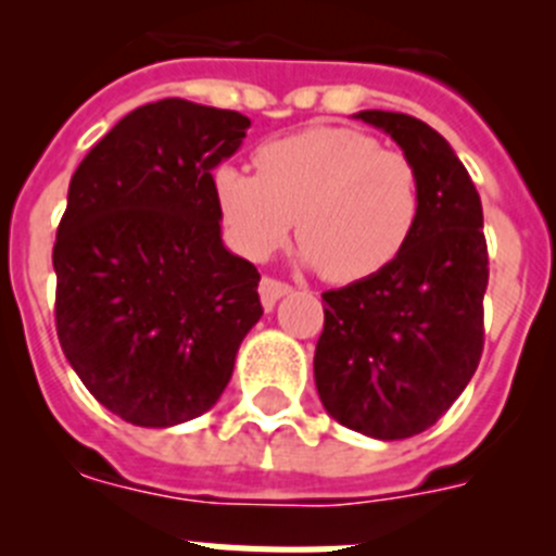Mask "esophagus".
Returning a JSON list of instances; mask_svg holds the SVG:
<instances>
[{"instance_id": "obj_1", "label": "esophagus", "mask_w": 556, "mask_h": 556, "mask_svg": "<svg viewBox=\"0 0 556 556\" xmlns=\"http://www.w3.org/2000/svg\"><path fill=\"white\" fill-rule=\"evenodd\" d=\"M292 292V287L283 281H275V278H262V283H258V294H262V306L267 308H275V303L281 301L283 294Z\"/></svg>"}]
</instances>
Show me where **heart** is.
Here are the masks:
<instances>
[{"mask_svg":"<svg viewBox=\"0 0 556 556\" xmlns=\"http://www.w3.org/2000/svg\"><path fill=\"white\" fill-rule=\"evenodd\" d=\"M255 166L214 172L230 242L253 262L281 248L298 217L301 262L333 283L362 281L395 262L420 217L415 164L367 132L312 127L258 147Z\"/></svg>","mask_w":556,"mask_h":556,"instance_id":"heart-1","label":"heart"}]
</instances>
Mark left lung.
<instances>
[{
    "instance_id": "obj_1",
    "label": "left lung",
    "mask_w": 556,
    "mask_h": 556,
    "mask_svg": "<svg viewBox=\"0 0 556 556\" xmlns=\"http://www.w3.org/2000/svg\"><path fill=\"white\" fill-rule=\"evenodd\" d=\"M353 119L404 150L424 200L395 262L323 292L314 384L337 424L372 440H406L434 426L479 367L490 275L484 217L468 169L434 127L392 111Z\"/></svg>"
}]
</instances>
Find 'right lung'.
I'll return each instance as SVG.
<instances>
[{
    "label": "right lung",
    "mask_w": 556,
    "mask_h": 556,
    "mask_svg": "<svg viewBox=\"0 0 556 556\" xmlns=\"http://www.w3.org/2000/svg\"><path fill=\"white\" fill-rule=\"evenodd\" d=\"M248 127L236 111L150 102L72 175L52 250L58 339L86 390L132 426L208 412L262 320V275L225 248L211 175Z\"/></svg>",
    "instance_id": "right-lung-1"
}]
</instances>
